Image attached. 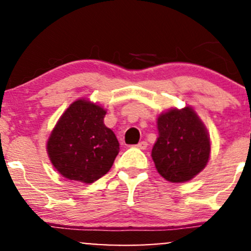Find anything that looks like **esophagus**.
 I'll return each instance as SVG.
<instances>
[{"instance_id": "34e87169", "label": "esophagus", "mask_w": 251, "mask_h": 251, "mask_svg": "<svg viewBox=\"0 0 251 251\" xmlns=\"http://www.w3.org/2000/svg\"><path fill=\"white\" fill-rule=\"evenodd\" d=\"M136 147H137V148H139V149H147L148 143H147L146 141H141V142H139L138 144H137Z\"/></svg>"}]
</instances>
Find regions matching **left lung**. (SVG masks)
Returning <instances> with one entry per match:
<instances>
[{
    "mask_svg": "<svg viewBox=\"0 0 251 251\" xmlns=\"http://www.w3.org/2000/svg\"><path fill=\"white\" fill-rule=\"evenodd\" d=\"M159 138L151 150L155 167L166 180L184 183L207 165L210 141L194 109H171L157 119Z\"/></svg>",
    "mask_w": 251,
    "mask_h": 251,
    "instance_id": "left-lung-1",
    "label": "left lung"
}]
</instances>
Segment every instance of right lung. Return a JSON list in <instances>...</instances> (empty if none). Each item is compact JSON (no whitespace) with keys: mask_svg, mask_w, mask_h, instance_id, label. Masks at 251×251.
I'll return each instance as SVG.
<instances>
[{"mask_svg":"<svg viewBox=\"0 0 251 251\" xmlns=\"http://www.w3.org/2000/svg\"><path fill=\"white\" fill-rule=\"evenodd\" d=\"M104 115L100 105L78 100L57 121L47 150L52 166L65 178L90 184L110 170L119 142L103 124Z\"/></svg>","mask_w":251,"mask_h":251,"instance_id":"obj_1","label":"right lung"}]
</instances>
